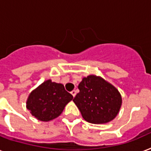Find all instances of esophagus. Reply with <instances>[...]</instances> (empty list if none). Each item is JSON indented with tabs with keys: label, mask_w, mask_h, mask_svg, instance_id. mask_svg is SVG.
I'll return each mask as SVG.
<instances>
[{
	"label": "esophagus",
	"mask_w": 151,
	"mask_h": 151,
	"mask_svg": "<svg viewBox=\"0 0 151 151\" xmlns=\"http://www.w3.org/2000/svg\"><path fill=\"white\" fill-rule=\"evenodd\" d=\"M76 94H77V92H76V91H75V90L72 91H71V95H73V97H75Z\"/></svg>",
	"instance_id": "esophagus-1"
}]
</instances>
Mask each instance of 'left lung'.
<instances>
[{
	"label": "left lung",
	"instance_id": "left-lung-1",
	"mask_svg": "<svg viewBox=\"0 0 151 151\" xmlns=\"http://www.w3.org/2000/svg\"><path fill=\"white\" fill-rule=\"evenodd\" d=\"M78 88L80 92L73 101L85 121L103 124L116 118L122 105V96L116 87L92 74L83 78Z\"/></svg>",
	"mask_w": 151,
	"mask_h": 151
}]
</instances>
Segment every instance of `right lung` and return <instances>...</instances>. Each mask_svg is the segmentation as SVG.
Segmentation results:
<instances>
[{"mask_svg":"<svg viewBox=\"0 0 151 151\" xmlns=\"http://www.w3.org/2000/svg\"><path fill=\"white\" fill-rule=\"evenodd\" d=\"M72 99L73 96L65 90L63 84L49 79L29 94L26 108L37 119L48 122L57 118Z\"/></svg>","mask_w":151,"mask_h":151,"instance_id":"1","label":"right lung"}]
</instances>
